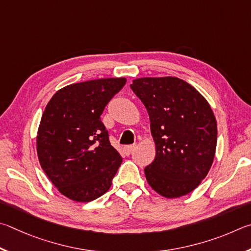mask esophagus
I'll use <instances>...</instances> for the list:
<instances>
[{
  "label": "esophagus",
  "mask_w": 251,
  "mask_h": 251,
  "mask_svg": "<svg viewBox=\"0 0 251 251\" xmlns=\"http://www.w3.org/2000/svg\"><path fill=\"white\" fill-rule=\"evenodd\" d=\"M134 149H135V144H131V146H126V147H125V152H126V155L131 154V153H132V151L134 150Z\"/></svg>",
  "instance_id": "1"
}]
</instances>
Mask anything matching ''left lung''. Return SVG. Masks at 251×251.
Returning <instances> with one entry per match:
<instances>
[{
	"instance_id": "8db88e82",
	"label": "left lung",
	"mask_w": 251,
	"mask_h": 251,
	"mask_svg": "<svg viewBox=\"0 0 251 251\" xmlns=\"http://www.w3.org/2000/svg\"><path fill=\"white\" fill-rule=\"evenodd\" d=\"M147 108L155 159L144 169L150 186L166 199L188 194L213 164L216 119L203 96L176 77L139 78L130 85Z\"/></svg>"
}]
</instances>
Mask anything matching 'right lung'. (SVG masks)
I'll list each match as a JSON object with an SVG mask.
<instances>
[{"label":"right lung","mask_w":251,"mask_h":251,"mask_svg":"<svg viewBox=\"0 0 251 251\" xmlns=\"http://www.w3.org/2000/svg\"><path fill=\"white\" fill-rule=\"evenodd\" d=\"M126 78L88 80L61 88L51 97L37 132L42 169L61 194L94 201L111 186L122 157L109 141L100 116Z\"/></svg>","instance_id":"1"}]
</instances>
